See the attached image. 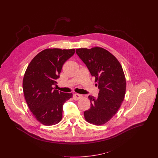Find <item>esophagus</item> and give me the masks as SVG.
<instances>
[{"label": "esophagus", "instance_id": "esophagus-1", "mask_svg": "<svg viewBox=\"0 0 158 158\" xmlns=\"http://www.w3.org/2000/svg\"><path fill=\"white\" fill-rule=\"evenodd\" d=\"M81 97H82V95H80V94H75L73 95V99L75 100H77L80 99Z\"/></svg>", "mask_w": 158, "mask_h": 158}]
</instances>
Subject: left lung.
Wrapping results in <instances>:
<instances>
[{"label":"left lung","instance_id":"obj_1","mask_svg":"<svg viewBox=\"0 0 158 158\" xmlns=\"http://www.w3.org/2000/svg\"><path fill=\"white\" fill-rule=\"evenodd\" d=\"M76 53L95 77L99 94L89 95L90 108L84 112L86 121L95 125L108 122L117 113L124 99L126 80L122 66L110 52L101 47L78 48Z\"/></svg>","mask_w":158,"mask_h":158}]
</instances>
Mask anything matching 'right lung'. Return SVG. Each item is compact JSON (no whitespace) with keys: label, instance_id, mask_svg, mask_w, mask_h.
I'll return each mask as SVG.
<instances>
[{"label":"right lung","instance_id":"1","mask_svg":"<svg viewBox=\"0 0 158 158\" xmlns=\"http://www.w3.org/2000/svg\"><path fill=\"white\" fill-rule=\"evenodd\" d=\"M75 49L47 48L39 53L30 63L23 79L25 99L35 117L44 125L59 123L63 106L72 93L54 89L64 63L73 55Z\"/></svg>","mask_w":158,"mask_h":158}]
</instances>
